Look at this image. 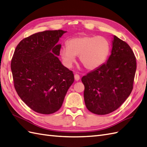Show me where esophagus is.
<instances>
[{"label": "esophagus", "mask_w": 147, "mask_h": 147, "mask_svg": "<svg viewBox=\"0 0 147 147\" xmlns=\"http://www.w3.org/2000/svg\"><path fill=\"white\" fill-rule=\"evenodd\" d=\"M80 75L78 74H74V80H76V81H79V80H80Z\"/></svg>", "instance_id": "34e87169"}]
</instances>
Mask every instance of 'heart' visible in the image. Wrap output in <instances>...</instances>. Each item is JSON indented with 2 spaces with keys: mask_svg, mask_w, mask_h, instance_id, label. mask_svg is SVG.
I'll use <instances>...</instances> for the list:
<instances>
[{
  "mask_svg": "<svg viewBox=\"0 0 147 147\" xmlns=\"http://www.w3.org/2000/svg\"><path fill=\"white\" fill-rule=\"evenodd\" d=\"M67 47H62L60 55L64 63L70 67L79 56V61L84 68L94 71L102 66L110 55L111 45L106 37L85 35L67 41Z\"/></svg>",
  "mask_w": 147,
  "mask_h": 147,
  "instance_id": "1",
  "label": "heart"
}]
</instances>
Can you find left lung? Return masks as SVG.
<instances>
[{"instance_id":"left-lung-1","label":"left lung","mask_w":147,"mask_h":147,"mask_svg":"<svg viewBox=\"0 0 147 147\" xmlns=\"http://www.w3.org/2000/svg\"><path fill=\"white\" fill-rule=\"evenodd\" d=\"M136 68L132 50L125 41L114 36L107 63L81 79L88 109L97 115L117 109L132 91Z\"/></svg>"}]
</instances>
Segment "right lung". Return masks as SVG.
<instances>
[{"instance_id":"add662e5","label":"right lung","mask_w":147,"mask_h":147,"mask_svg":"<svg viewBox=\"0 0 147 147\" xmlns=\"http://www.w3.org/2000/svg\"><path fill=\"white\" fill-rule=\"evenodd\" d=\"M66 31L46 30L25 38L18 44L11 61L13 85L18 95L36 112L53 114L61 108L73 83L72 71L57 57V45Z\"/></svg>"}]
</instances>
